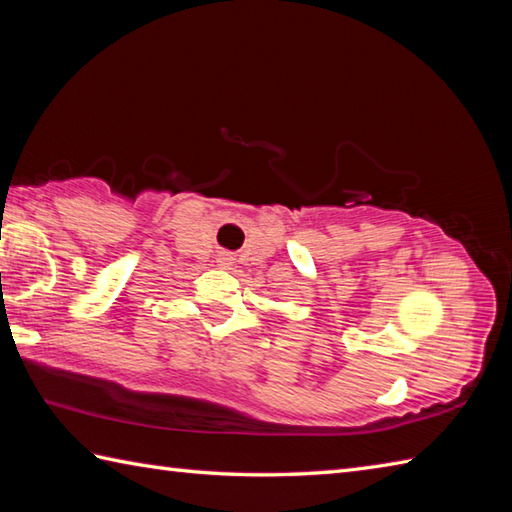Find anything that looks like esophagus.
<instances>
[{"mask_svg":"<svg viewBox=\"0 0 512 512\" xmlns=\"http://www.w3.org/2000/svg\"><path fill=\"white\" fill-rule=\"evenodd\" d=\"M217 266L231 268L233 266V255L231 253H220V255H217Z\"/></svg>","mask_w":512,"mask_h":512,"instance_id":"34e87169","label":"esophagus"}]
</instances>
